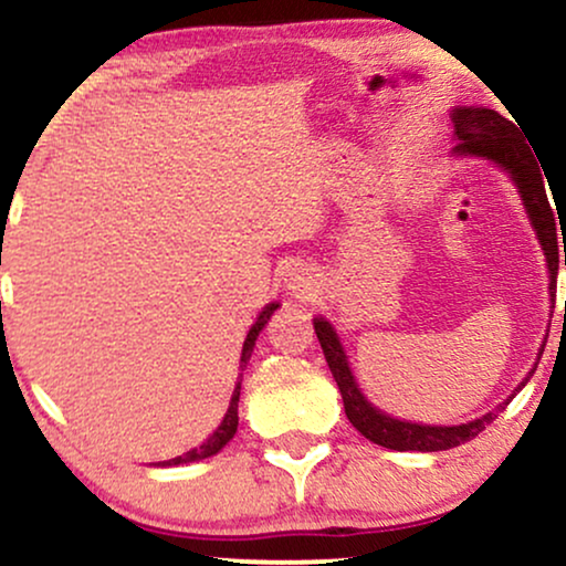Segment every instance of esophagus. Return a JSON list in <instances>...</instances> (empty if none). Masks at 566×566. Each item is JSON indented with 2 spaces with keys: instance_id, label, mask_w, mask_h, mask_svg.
I'll list each match as a JSON object with an SVG mask.
<instances>
[{
  "instance_id": "obj_1",
  "label": "esophagus",
  "mask_w": 566,
  "mask_h": 566,
  "mask_svg": "<svg viewBox=\"0 0 566 566\" xmlns=\"http://www.w3.org/2000/svg\"><path fill=\"white\" fill-rule=\"evenodd\" d=\"M310 285H312V283L307 281V277L294 275V272H291V275H289V289L294 291V296H304V294H307Z\"/></svg>"
}]
</instances>
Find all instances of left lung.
Returning <instances> with one entry per match:
<instances>
[{
    "instance_id": "left-lung-1",
    "label": "left lung",
    "mask_w": 566,
    "mask_h": 566,
    "mask_svg": "<svg viewBox=\"0 0 566 566\" xmlns=\"http://www.w3.org/2000/svg\"><path fill=\"white\" fill-rule=\"evenodd\" d=\"M455 137L461 143L455 145L458 156H484L490 161L509 171L516 188L522 192V201L527 206V214L533 219L537 238H541L543 251H546L548 270H551V296L556 294V275H559V262L564 259L566 264V245L562 249L556 241V209L551 206L546 196V185H543L541 166L535 161V153L524 143L520 135V126L509 122L497 111L490 108H455L453 113ZM315 334L321 342L325 363H328L334 381L338 384L344 400V413H347L349 423L355 427L365 440L381 444L389 450H421V453H437V450H450L458 444L474 440L480 431H484L488 423H493L497 413L506 408L509 402L497 405L493 413L476 418V421L461 423V427H421V423L397 421L381 410H376L357 389L355 376H352L347 355H344L338 336L334 334L328 321L317 317ZM524 387V384H522Z\"/></svg>"
}]
</instances>
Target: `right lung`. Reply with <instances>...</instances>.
Returning a JSON list of instances; mask_svg holds the SVG:
<instances>
[{"instance_id":"obj_1","label":"right lung","mask_w":566,"mask_h":566,"mask_svg":"<svg viewBox=\"0 0 566 566\" xmlns=\"http://www.w3.org/2000/svg\"><path fill=\"white\" fill-rule=\"evenodd\" d=\"M275 310H277V304H270V307H264L262 315L256 317L254 328H251L249 336H245V342H243V355H241V370L245 368V365H249V357H251V352H254V344H256L259 331H262L264 325H268V321H270L272 312H275ZM238 400H241V381H238L235 391H232V400H230L228 413H224V421L219 423V429L214 431V434H211L209 440H206V442L201 444V448H192L190 453L171 458V461L158 463V467H179V463H192V461H201V458H209V455L219 453V450H222L224 444H228V442L232 440V434H235V429H238Z\"/></svg>"}]
</instances>
